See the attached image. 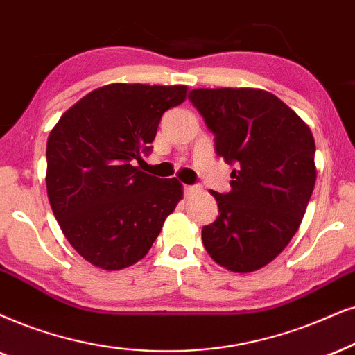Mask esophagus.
Returning a JSON list of instances; mask_svg holds the SVG:
<instances>
[{"label":"esophagus","instance_id":"1","mask_svg":"<svg viewBox=\"0 0 355 355\" xmlns=\"http://www.w3.org/2000/svg\"><path fill=\"white\" fill-rule=\"evenodd\" d=\"M196 190H198V187H191V185H185V187H183V191H185V196L191 195V193H195Z\"/></svg>","mask_w":355,"mask_h":355}]
</instances>
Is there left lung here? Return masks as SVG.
Here are the masks:
<instances>
[{
	"mask_svg": "<svg viewBox=\"0 0 355 355\" xmlns=\"http://www.w3.org/2000/svg\"><path fill=\"white\" fill-rule=\"evenodd\" d=\"M190 101L214 134L231 191H211L216 221L201 230L206 252L236 273L266 267L298 231L316 182L315 139L280 98L260 88H196Z\"/></svg>",
	"mask_w": 355,
	"mask_h": 355,
	"instance_id": "1",
	"label": "left lung"
}]
</instances>
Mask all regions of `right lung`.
<instances>
[{"label": "right lung", "mask_w": 355, "mask_h": 355, "mask_svg": "<svg viewBox=\"0 0 355 355\" xmlns=\"http://www.w3.org/2000/svg\"><path fill=\"white\" fill-rule=\"evenodd\" d=\"M185 85L111 83L60 116L47 139V196L71 248L103 270L144 259L183 198L177 178L134 160L150 150L160 118L187 100Z\"/></svg>", "instance_id": "obj_1"}]
</instances>
